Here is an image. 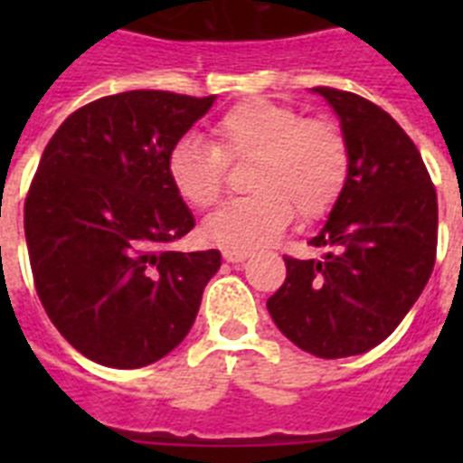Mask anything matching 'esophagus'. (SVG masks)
<instances>
[{
  "label": "esophagus",
  "mask_w": 463,
  "mask_h": 463,
  "mask_svg": "<svg viewBox=\"0 0 463 463\" xmlns=\"http://www.w3.org/2000/svg\"><path fill=\"white\" fill-rule=\"evenodd\" d=\"M223 257L228 261H245L247 257H250V252H247V250H228V247H225Z\"/></svg>",
  "instance_id": "34e87169"
}]
</instances>
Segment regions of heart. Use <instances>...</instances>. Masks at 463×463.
<instances>
[{"label": "heart", "instance_id": "obj_1", "mask_svg": "<svg viewBox=\"0 0 463 463\" xmlns=\"http://www.w3.org/2000/svg\"><path fill=\"white\" fill-rule=\"evenodd\" d=\"M216 144L182 137L167 154V180L182 202L206 209L223 192L228 163L252 160V194L221 203L206 216L202 235L228 250L264 245L293 216L317 221L344 196L351 177V146L338 122L305 118L290 105L245 100L213 125Z\"/></svg>", "mask_w": 463, "mask_h": 463}]
</instances>
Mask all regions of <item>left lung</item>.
<instances>
[{
	"label": "left lung",
	"mask_w": 463,
	"mask_h": 463,
	"mask_svg": "<svg viewBox=\"0 0 463 463\" xmlns=\"http://www.w3.org/2000/svg\"><path fill=\"white\" fill-rule=\"evenodd\" d=\"M351 146L344 196L312 247L322 260H286L267 300L283 336L317 358L380 345L423 293L438 254V192L420 151L389 112L351 90L317 86Z\"/></svg>",
	"instance_id": "obj_1"
}]
</instances>
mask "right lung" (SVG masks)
Here are the masks:
<instances>
[{
    "label": "right lung",
    "instance_id": "add662e5",
    "mask_svg": "<svg viewBox=\"0 0 463 463\" xmlns=\"http://www.w3.org/2000/svg\"><path fill=\"white\" fill-rule=\"evenodd\" d=\"M216 98L127 90L71 112L43 151L24 206L33 283L76 351L119 370L187 336L221 252H170L194 216L167 180L175 141Z\"/></svg>",
    "mask_w": 463,
    "mask_h": 463
}]
</instances>
